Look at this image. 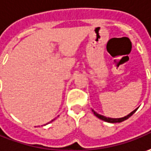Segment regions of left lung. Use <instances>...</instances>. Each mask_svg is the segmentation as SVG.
Segmentation results:
<instances>
[{
  "instance_id": "8db88e82",
  "label": "left lung",
  "mask_w": 151,
  "mask_h": 151,
  "mask_svg": "<svg viewBox=\"0 0 151 151\" xmlns=\"http://www.w3.org/2000/svg\"><path fill=\"white\" fill-rule=\"evenodd\" d=\"M138 109H135L134 111H132L130 114H129L128 115H126V116H124V117L123 118H109V117H105V116H104V115H101V114H98V113H96V112L94 111L93 109H92V111H93V113L94 114V115L96 116V117H98L99 119H102V120H104V121H105V122H108V123H120V122H123V121H124V120H126L127 119H129V118L130 117V116H132V114H134V112L136 111Z\"/></svg>"
}]
</instances>
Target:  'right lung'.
<instances>
[{
	"mask_svg": "<svg viewBox=\"0 0 151 151\" xmlns=\"http://www.w3.org/2000/svg\"><path fill=\"white\" fill-rule=\"evenodd\" d=\"M54 119H52V121H50L49 123H51V122H52V121H53V120H54ZM49 123H47V124H49ZM46 124H44V125H46Z\"/></svg>",
	"mask_w": 151,
	"mask_h": 151,
	"instance_id": "right-lung-1",
	"label": "right lung"
}]
</instances>
